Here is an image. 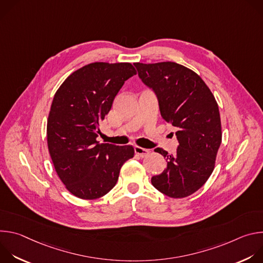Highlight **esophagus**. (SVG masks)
<instances>
[{"label": "esophagus", "mask_w": 263, "mask_h": 263, "mask_svg": "<svg viewBox=\"0 0 263 263\" xmlns=\"http://www.w3.org/2000/svg\"><path fill=\"white\" fill-rule=\"evenodd\" d=\"M134 149H135V153H136L138 156H140V157H145V156H147V154L149 153L148 149L143 148V147H141V146H135Z\"/></svg>", "instance_id": "34e87169"}]
</instances>
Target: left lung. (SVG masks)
Listing matches in <instances>:
<instances>
[{
  "instance_id": "1",
  "label": "left lung",
  "mask_w": 263,
  "mask_h": 263,
  "mask_svg": "<svg viewBox=\"0 0 263 263\" xmlns=\"http://www.w3.org/2000/svg\"><path fill=\"white\" fill-rule=\"evenodd\" d=\"M141 81L158 99L162 119L178 128L175 155L155 148L166 158V168L151 182L163 195L181 199L206 183L215 165L221 142L218 106L197 72L172 61L134 63Z\"/></svg>"
}]
</instances>
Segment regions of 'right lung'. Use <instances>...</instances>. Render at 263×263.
Segmentation results:
<instances>
[{
  "mask_svg": "<svg viewBox=\"0 0 263 263\" xmlns=\"http://www.w3.org/2000/svg\"><path fill=\"white\" fill-rule=\"evenodd\" d=\"M133 74L129 62L89 63L70 73L54 96L48 148L58 177L74 197L95 200L108 194L123 164L134 156L132 145L97 140L116 96Z\"/></svg>",
  "mask_w": 263,
  "mask_h": 263,
  "instance_id": "add662e5",
  "label": "right lung"
}]
</instances>
